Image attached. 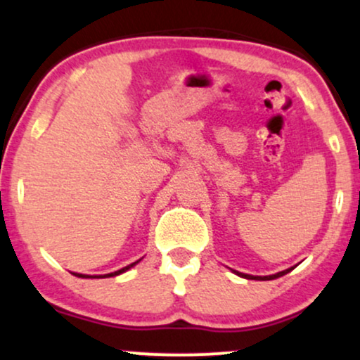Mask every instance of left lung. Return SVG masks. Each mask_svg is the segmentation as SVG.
<instances>
[{"label": "left lung", "mask_w": 360, "mask_h": 360, "mask_svg": "<svg viewBox=\"0 0 360 360\" xmlns=\"http://www.w3.org/2000/svg\"><path fill=\"white\" fill-rule=\"evenodd\" d=\"M291 269H293V268L285 269V271H280V273H276V274H269V276H251V274H244V273H239V271H234V273H236V274H239V276H243V278H248V280H259V281H266V280H274V278H280V276H283V274L290 273Z\"/></svg>", "instance_id": "left-lung-1"}]
</instances>
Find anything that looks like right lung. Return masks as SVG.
<instances>
[{"label":"right lung","instance_id":"1","mask_svg":"<svg viewBox=\"0 0 360 360\" xmlns=\"http://www.w3.org/2000/svg\"><path fill=\"white\" fill-rule=\"evenodd\" d=\"M138 263V261H136ZM136 263H133V264H129V266H126V268H122V269H120V271H114V273H109V274H104V276H86V274H77V273H74L75 276H79V278H109V276H117V274H121V273H124V271H128L129 268H133L134 264Z\"/></svg>","mask_w":360,"mask_h":360}]
</instances>
